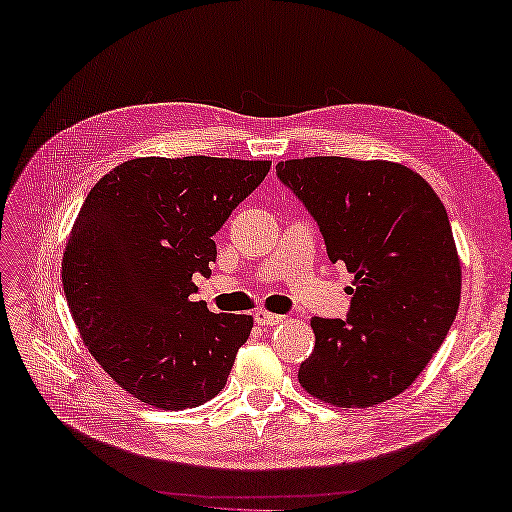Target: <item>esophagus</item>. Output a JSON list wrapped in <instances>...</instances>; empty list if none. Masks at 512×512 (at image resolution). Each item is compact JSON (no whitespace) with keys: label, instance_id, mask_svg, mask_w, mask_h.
I'll list each match as a JSON object with an SVG mask.
<instances>
[{"label":"esophagus","instance_id":"34e87169","mask_svg":"<svg viewBox=\"0 0 512 512\" xmlns=\"http://www.w3.org/2000/svg\"><path fill=\"white\" fill-rule=\"evenodd\" d=\"M254 319H256V323H260V326H278V323H282L284 321V317H280V315H273V313H267V310H256L254 313Z\"/></svg>","mask_w":512,"mask_h":512}]
</instances>
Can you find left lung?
Here are the masks:
<instances>
[{"instance_id": "left-lung-1", "label": "left lung", "mask_w": 512, "mask_h": 512, "mask_svg": "<svg viewBox=\"0 0 512 512\" xmlns=\"http://www.w3.org/2000/svg\"><path fill=\"white\" fill-rule=\"evenodd\" d=\"M354 273L345 319H310L315 350L299 384L317 400L369 408L406 391L450 332L460 258L445 206L419 173L389 160L313 156L276 165Z\"/></svg>"}]
</instances>
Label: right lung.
Here are the masks:
<instances>
[{
	"mask_svg": "<svg viewBox=\"0 0 512 512\" xmlns=\"http://www.w3.org/2000/svg\"><path fill=\"white\" fill-rule=\"evenodd\" d=\"M269 167L132 158L86 195L62 256V286L86 350L136 400L182 410L226 386L254 319L193 302V276H208L213 236Z\"/></svg>",
	"mask_w": 512,
	"mask_h": 512,
	"instance_id": "add662e5",
	"label": "right lung"
}]
</instances>
